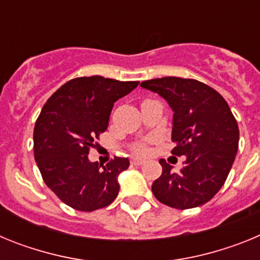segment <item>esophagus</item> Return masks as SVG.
Returning a JSON list of instances; mask_svg holds the SVG:
<instances>
[{
	"label": "esophagus",
	"instance_id": "1",
	"mask_svg": "<svg viewBox=\"0 0 260 260\" xmlns=\"http://www.w3.org/2000/svg\"><path fill=\"white\" fill-rule=\"evenodd\" d=\"M132 164L133 165H142V164H144V160L143 158L134 157V158H132Z\"/></svg>",
	"mask_w": 260,
	"mask_h": 260
}]
</instances>
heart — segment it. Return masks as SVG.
Listing matches in <instances>:
<instances>
[{
  "mask_svg": "<svg viewBox=\"0 0 260 260\" xmlns=\"http://www.w3.org/2000/svg\"><path fill=\"white\" fill-rule=\"evenodd\" d=\"M135 151H137L138 153H144V152H146V147H144V146H137V147H135Z\"/></svg>",
  "mask_w": 260,
  "mask_h": 260,
  "instance_id": "1",
  "label": "heart"
}]
</instances>
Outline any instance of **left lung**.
Returning a JSON list of instances; mask_svg holds the SVG:
<instances>
[{"label": "left lung", "instance_id": "8db88e82", "mask_svg": "<svg viewBox=\"0 0 260 260\" xmlns=\"http://www.w3.org/2000/svg\"><path fill=\"white\" fill-rule=\"evenodd\" d=\"M141 86L164 98L173 110L172 153L186 156L174 173L160 160L161 176L152 183L158 202L177 210L199 207L224 185L237 155L240 130L228 103L217 91L195 79L156 78Z\"/></svg>", "mask_w": 260, "mask_h": 260}]
</instances>
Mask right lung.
I'll return each instance as SVG.
<instances>
[{
	"label": "right lung",
	"instance_id": "add662e5",
	"mask_svg": "<svg viewBox=\"0 0 260 260\" xmlns=\"http://www.w3.org/2000/svg\"><path fill=\"white\" fill-rule=\"evenodd\" d=\"M139 82L93 75L66 82L45 103L34 128V155L45 185L71 208H104L118 195V176L130 165L114 157L102 168L89 148L109 123L114 103Z\"/></svg>",
	"mask_w": 260,
	"mask_h": 260
}]
</instances>
